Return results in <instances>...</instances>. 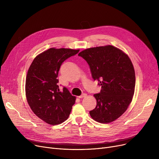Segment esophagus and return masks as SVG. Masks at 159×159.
<instances>
[{
  "label": "esophagus",
  "mask_w": 159,
  "mask_h": 159,
  "mask_svg": "<svg viewBox=\"0 0 159 159\" xmlns=\"http://www.w3.org/2000/svg\"><path fill=\"white\" fill-rule=\"evenodd\" d=\"M86 96H87V94H86V93H82L81 95L79 96L78 97L80 98H83V97H86Z\"/></svg>",
  "instance_id": "obj_1"
}]
</instances>
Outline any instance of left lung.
<instances>
[{"label":"left lung","instance_id":"8db88e82","mask_svg":"<svg viewBox=\"0 0 159 159\" xmlns=\"http://www.w3.org/2000/svg\"><path fill=\"white\" fill-rule=\"evenodd\" d=\"M89 66L91 76L98 81L101 92L94 95L93 119L109 123L117 119L131 103L135 86V73L129 57L111 45L91 48L79 53Z\"/></svg>","mask_w":159,"mask_h":159}]
</instances>
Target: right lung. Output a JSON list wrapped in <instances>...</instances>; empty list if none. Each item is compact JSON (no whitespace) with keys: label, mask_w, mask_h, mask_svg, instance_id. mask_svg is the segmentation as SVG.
<instances>
[{"label":"right lung","mask_w":159,"mask_h":159,"mask_svg":"<svg viewBox=\"0 0 159 159\" xmlns=\"http://www.w3.org/2000/svg\"><path fill=\"white\" fill-rule=\"evenodd\" d=\"M79 49L50 48L32 62L26 79V95L31 110L51 125L64 122L71 113L75 97L64 87L59 89L57 79L62 62Z\"/></svg>","instance_id":"1"}]
</instances>
